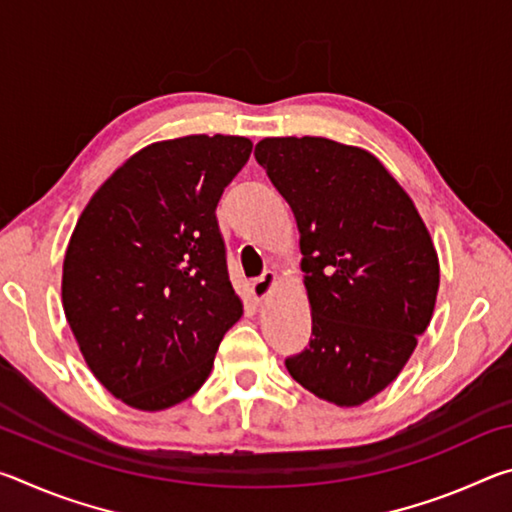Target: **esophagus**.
<instances>
[{"label":"esophagus","mask_w":512,"mask_h":512,"mask_svg":"<svg viewBox=\"0 0 512 512\" xmlns=\"http://www.w3.org/2000/svg\"><path fill=\"white\" fill-rule=\"evenodd\" d=\"M277 282V273L275 271H264L259 277H255L253 280V296L257 302L266 300L268 296H271V291L275 287Z\"/></svg>","instance_id":"esophagus-1"}]
</instances>
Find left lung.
<instances>
[{"label": "left lung", "instance_id": "left-lung-1", "mask_svg": "<svg viewBox=\"0 0 512 512\" xmlns=\"http://www.w3.org/2000/svg\"><path fill=\"white\" fill-rule=\"evenodd\" d=\"M300 230L309 348L291 377L336 406H359L400 375L427 329L440 282L436 248L409 194L375 155L325 137L255 146Z\"/></svg>", "mask_w": 512, "mask_h": 512}]
</instances>
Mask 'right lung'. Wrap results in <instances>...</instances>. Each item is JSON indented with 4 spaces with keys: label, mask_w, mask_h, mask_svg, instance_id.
Returning a JSON list of instances; mask_svg holds the SVG:
<instances>
[{
    "label": "right lung",
    "mask_w": 512,
    "mask_h": 512,
    "mask_svg": "<svg viewBox=\"0 0 512 512\" xmlns=\"http://www.w3.org/2000/svg\"><path fill=\"white\" fill-rule=\"evenodd\" d=\"M253 142L189 135L135 153L99 187L69 239L63 309L103 386L162 411L192 397L244 314L216 221Z\"/></svg>",
    "instance_id": "add662e5"
}]
</instances>
